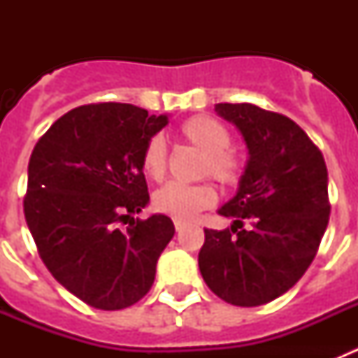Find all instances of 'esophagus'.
<instances>
[{
    "instance_id": "34e87169",
    "label": "esophagus",
    "mask_w": 358,
    "mask_h": 358,
    "mask_svg": "<svg viewBox=\"0 0 358 358\" xmlns=\"http://www.w3.org/2000/svg\"><path fill=\"white\" fill-rule=\"evenodd\" d=\"M173 226H176L177 231H182L186 227V222H185V220H177V218H176V220H173Z\"/></svg>"
}]
</instances>
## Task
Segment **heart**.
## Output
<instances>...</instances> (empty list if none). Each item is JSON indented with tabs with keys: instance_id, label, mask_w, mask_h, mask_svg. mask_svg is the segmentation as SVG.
<instances>
[{
	"instance_id": "1",
	"label": "heart",
	"mask_w": 358,
	"mask_h": 358,
	"mask_svg": "<svg viewBox=\"0 0 358 358\" xmlns=\"http://www.w3.org/2000/svg\"><path fill=\"white\" fill-rule=\"evenodd\" d=\"M179 134L192 147L202 152L201 176H211L222 186H233L242 176V159L231 150L233 136L224 123L206 115L186 120L179 127ZM141 166L152 179H163L166 173V145L161 136H152L141 154ZM217 189L211 182L182 185L169 182L154 195V208L177 220H188L202 210L213 206Z\"/></svg>"
}]
</instances>
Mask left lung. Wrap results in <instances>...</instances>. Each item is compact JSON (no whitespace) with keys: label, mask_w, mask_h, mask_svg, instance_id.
Listing matches in <instances>:
<instances>
[{"label":"left lung","mask_w":358,"mask_h":358,"mask_svg":"<svg viewBox=\"0 0 358 358\" xmlns=\"http://www.w3.org/2000/svg\"><path fill=\"white\" fill-rule=\"evenodd\" d=\"M236 125L249 159L238 192L218 215L231 229H204L199 268L211 292L260 306L292 289L310 267L330 218L328 170L296 122L252 103H217Z\"/></svg>","instance_id":"8db88e82"}]
</instances>
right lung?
Masks as SVG:
<instances>
[{
  "mask_svg": "<svg viewBox=\"0 0 358 358\" xmlns=\"http://www.w3.org/2000/svg\"><path fill=\"white\" fill-rule=\"evenodd\" d=\"M166 123L131 103H90L61 116L31 152L28 229L52 276L94 308L140 301L176 233L166 215L120 227L148 204L141 154Z\"/></svg>",
  "mask_w": 358,
  "mask_h": 358,
  "instance_id": "right-lung-1",
  "label": "right lung"
}]
</instances>
